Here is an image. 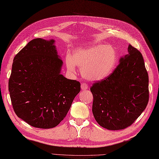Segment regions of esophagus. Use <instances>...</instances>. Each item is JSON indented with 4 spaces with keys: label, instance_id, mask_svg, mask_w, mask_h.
I'll return each instance as SVG.
<instances>
[{
    "label": "esophagus",
    "instance_id": "34e87169",
    "mask_svg": "<svg viewBox=\"0 0 159 159\" xmlns=\"http://www.w3.org/2000/svg\"><path fill=\"white\" fill-rule=\"evenodd\" d=\"M81 88H82V90H87V89L88 88V86L86 83H82V84H81Z\"/></svg>",
    "mask_w": 159,
    "mask_h": 159
}]
</instances>
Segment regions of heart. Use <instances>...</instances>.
Segmentation results:
<instances>
[{"instance_id":"obj_1","label":"heart","mask_w":159,"mask_h":159,"mask_svg":"<svg viewBox=\"0 0 159 159\" xmlns=\"http://www.w3.org/2000/svg\"><path fill=\"white\" fill-rule=\"evenodd\" d=\"M117 60V53L113 47L98 44L74 50L71 57H66V65L69 71L75 72V66H77L81 68V73L86 79L100 80L113 71Z\"/></svg>"}]
</instances>
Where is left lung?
<instances>
[{
  "instance_id": "left-lung-1",
  "label": "left lung",
  "mask_w": 159,
  "mask_h": 159,
  "mask_svg": "<svg viewBox=\"0 0 159 159\" xmlns=\"http://www.w3.org/2000/svg\"><path fill=\"white\" fill-rule=\"evenodd\" d=\"M127 49L113 72L90 88L94 117L109 130L130 126L148 102V75L142 55L131 44Z\"/></svg>"
}]
</instances>
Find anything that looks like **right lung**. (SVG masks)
I'll use <instances>...</instances> for the list:
<instances>
[{"label":"right lung","mask_w":159,"mask_h":159,"mask_svg":"<svg viewBox=\"0 0 159 159\" xmlns=\"http://www.w3.org/2000/svg\"><path fill=\"white\" fill-rule=\"evenodd\" d=\"M55 40L36 38L14 57L9 91L15 114L31 126L49 129L66 117L80 92L78 81L61 74Z\"/></svg>","instance_id":"obj_1"}]
</instances>
